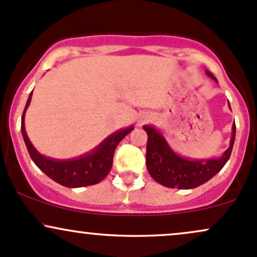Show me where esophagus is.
<instances>
[{
	"label": "esophagus",
	"instance_id": "34e87169",
	"mask_svg": "<svg viewBox=\"0 0 257 257\" xmlns=\"http://www.w3.org/2000/svg\"><path fill=\"white\" fill-rule=\"evenodd\" d=\"M153 120V116L149 113H143L142 115H141L140 117H138V125L142 126L144 125V123L149 122V121Z\"/></svg>",
	"mask_w": 257,
	"mask_h": 257
}]
</instances>
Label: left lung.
Masks as SVG:
<instances>
[{
    "label": "left lung",
    "instance_id": "obj_1",
    "mask_svg": "<svg viewBox=\"0 0 257 257\" xmlns=\"http://www.w3.org/2000/svg\"><path fill=\"white\" fill-rule=\"evenodd\" d=\"M205 73L217 82V79L209 70ZM228 106L230 109L229 103ZM143 128L148 135L146 153L147 169L158 183L167 188L192 189L211 180L228 161L235 140V123H233L229 147L222 153L221 157L194 159L176 153L164 137L163 132L155 126L144 125Z\"/></svg>",
    "mask_w": 257,
    "mask_h": 257
}]
</instances>
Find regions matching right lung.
<instances>
[{"label": "right lung", "mask_w": 257, "mask_h": 257, "mask_svg": "<svg viewBox=\"0 0 257 257\" xmlns=\"http://www.w3.org/2000/svg\"><path fill=\"white\" fill-rule=\"evenodd\" d=\"M33 92L28 98L24 111L22 115V135L24 138L29 155L33 159L35 165L45 172L48 177L54 182L68 187V188H80V187L92 186L99 183L106 177L113 166V157L115 148L123 137L127 136L134 130V126L117 130L111 134L104 141H102L96 148L87 152L80 157L71 158V159H54V158L46 157L40 153L33 146L29 140L27 131H25V113L30 105Z\"/></svg>", "instance_id": "obj_1"}]
</instances>
